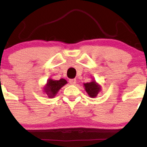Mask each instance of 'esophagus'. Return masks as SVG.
<instances>
[{"mask_svg":"<svg viewBox=\"0 0 147 147\" xmlns=\"http://www.w3.org/2000/svg\"><path fill=\"white\" fill-rule=\"evenodd\" d=\"M69 82L71 85H75V83H76V79H70Z\"/></svg>","mask_w":147,"mask_h":147,"instance_id":"esophagus-1","label":"esophagus"}]
</instances>
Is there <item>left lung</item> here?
Returning a JSON list of instances; mask_svg holds the SVG:
<instances>
[{
    "instance_id": "8db88e82",
    "label": "left lung",
    "mask_w": 147,
    "mask_h": 147,
    "mask_svg": "<svg viewBox=\"0 0 147 147\" xmlns=\"http://www.w3.org/2000/svg\"><path fill=\"white\" fill-rule=\"evenodd\" d=\"M84 85V88L86 92L88 94V96L92 98H94L97 96L99 92L101 91V86L100 84L96 83V80L92 79V80L89 83H86L83 84Z\"/></svg>"
}]
</instances>
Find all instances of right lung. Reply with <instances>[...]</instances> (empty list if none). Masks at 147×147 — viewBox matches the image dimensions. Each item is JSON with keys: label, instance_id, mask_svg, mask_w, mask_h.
I'll use <instances>...</instances> for the list:
<instances>
[{"label": "right lung", "instance_id": "1", "mask_svg": "<svg viewBox=\"0 0 147 147\" xmlns=\"http://www.w3.org/2000/svg\"><path fill=\"white\" fill-rule=\"evenodd\" d=\"M67 83V81L64 78L58 80L50 78L47 80V83L45 86L44 92L48 96L49 98H53L57 94L59 90Z\"/></svg>", "mask_w": 147, "mask_h": 147}]
</instances>
